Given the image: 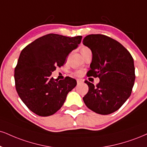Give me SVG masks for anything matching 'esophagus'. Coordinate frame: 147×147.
Listing matches in <instances>:
<instances>
[{"label": "esophagus", "instance_id": "obj_1", "mask_svg": "<svg viewBox=\"0 0 147 147\" xmlns=\"http://www.w3.org/2000/svg\"><path fill=\"white\" fill-rule=\"evenodd\" d=\"M77 84L78 85H79V84H81V83H82V81H81V80H79V79H77Z\"/></svg>", "mask_w": 147, "mask_h": 147}]
</instances>
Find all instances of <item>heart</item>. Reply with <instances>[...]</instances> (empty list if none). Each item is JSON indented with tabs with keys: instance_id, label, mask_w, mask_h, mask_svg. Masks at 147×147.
I'll use <instances>...</instances> for the list:
<instances>
[{
	"instance_id": "heart-1",
	"label": "heart",
	"mask_w": 147,
	"mask_h": 147,
	"mask_svg": "<svg viewBox=\"0 0 147 147\" xmlns=\"http://www.w3.org/2000/svg\"><path fill=\"white\" fill-rule=\"evenodd\" d=\"M79 51H80V53H81V55H84L86 52L90 51V49L88 47H86V46H81L80 48H79ZM81 74H82V72H81V70H78V71L75 72V75L76 76H80Z\"/></svg>"
}]
</instances>
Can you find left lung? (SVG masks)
I'll use <instances>...</instances> for the list:
<instances>
[{"mask_svg":"<svg viewBox=\"0 0 147 147\" xmlns=\"http://www.w3.org/2000/svg\"><path fill=\"white\" fill-rule=\"evenodd\" d=\"M83 44L92 53L88 77L100 79L96 86L85 81L89 90L83 99L97 114H112L131 94L136 78L133 57L121 43L105 35H87Z\"/></svg>","mask_w":147,"mask_h":147,"instance_id":"left-lung-1","label":"left lung"}]
</instances>
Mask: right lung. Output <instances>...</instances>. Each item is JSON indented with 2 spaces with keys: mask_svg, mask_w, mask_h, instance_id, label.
I'll list each match as a JSON object with an SVG mask.
<instances>
[{
  "mask_svg": "<svg viewBox=\"0 0 147 147\" xmlns=\"http://www.w3.org/2000/svg\"><path fill=\"white\" fill-rule=\"evenodd\" d=\"M81 39V35L70 38L50 33L36 39L21 51L14 70L16 89L31 112L49 116L62 107L77 81L70 77L55 79L51 74L57 66H63Z\"/></svg>",
  "mask_w": 147,
  "mask_h": 147,
  "instance_id": "right-lung-1",
  "label": "right lung"
}]
</instances>
